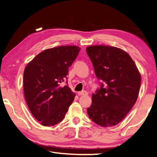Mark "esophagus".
Segmentation results:
<instances>
[{
    "label": "esophagus",
    "mask_w": 157,
    "mask_h": 157,
    "mask_svg": "<svg viewBox=\"0 0 157 157\" xmlns=\"http://www.w3.org/2000/svg\"><path fill=\"white\" fill-rule=\"evenodd\" d=\"M78 95L79 96H86V95H88V92L86 91H82V92H78Z\"/></svg>",
    "instance_id": "1"
}]
</instances>
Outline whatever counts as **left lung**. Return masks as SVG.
Returning a JSON list of instances; mask_svg holds the SVG:
<instances>
[{
	"instance_id": "obj_1",
	"label": "left lung",
	"mask_w": 157,
	"mask_h": 157,
	"mask_svg": "<svg viewBox=\"0 0 157 157\" xmlns=\"http://www.w3.org/2000/svg\"><path fill=\"white\" fill-rule=\"evenodd\" d=\"M101 88L92 96L89 118L102 127H112L125 117L137 101L141 84L140 72L128 53L114 46L86 48Z\"/></svg>"
}]
</instances>
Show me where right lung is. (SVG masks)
<instances>
[{"mask_svg":"<svg viewBox=\"0 0 157 157\" xmlns=\"http://www.w3.org/2000/svg\"><path fill=\"white\" fill-rule=\"evenodd\" d=\"M80 48L61 46L44 50L25 67L23 91L33 116L44 126H53L64 119L75 94L66 81L69 67Z\"/></svg>","mask_w":157,"mask_h":157,"instance_id":"obj_1","label":"right lung"}]
</instances>
